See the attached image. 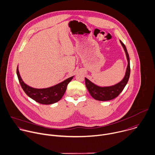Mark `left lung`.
I'll return each instance as SVG.
<instances>
[{
	"mask_svg": "<svg viewBox=\"0 0 155 155\" xmlns=\"http://www.w3.org/2000/svg\"><path fill=\"white\" fill-rule=\"evenodd\" d=\"M120 43L122 46L124 48V50L126 52L127 59L128 61V64L126 71V74L123 79L117 84L115 85L106 87H100L93 83H92L88 79L85 78V85L91 94V96L96 100L99 101H110L115 97H117L123 90L125 86L126 85L130 76V59L128 52L127 51L126 48L123 43L120 40Z\"/></svg>",
	"mask_w": 155,
	"mask_h": 155,
	"instance_id": "1",
	"label": "left lung"
}]
</instances>
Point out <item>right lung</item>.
I'll list each match as a JSON object with an SVG mask.
<instances>
[{
    "label": "right lung",
    "instance_id": "right-lung-1",
    "mask_svg": "<svg viewBox=\"0 0 155 155\" xmlns=\"http://www.w3.org/2000/svg\"><path fill=\"white\" fill-rule=\"evenodd\" d=\"M17 74L20 85L25 93L37 102L43 104H53L61 100L66 91L68 83L73 78V76L69 78L62 82L50 88L36 89L27 85L23 82L20 76L18 67L17 68Z\"/></svg>",
    "mask_w": 155,
    "mask_h": 155
}]
</instances>
